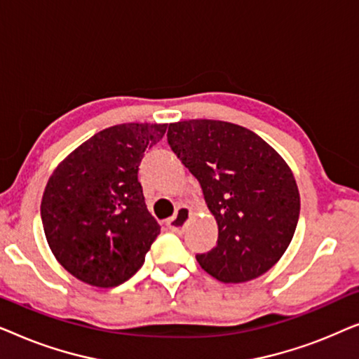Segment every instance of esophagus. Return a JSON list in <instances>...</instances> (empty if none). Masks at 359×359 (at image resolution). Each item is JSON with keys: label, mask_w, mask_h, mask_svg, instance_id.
Listing matches in <instances>:
<instances>
[{"label": "esophagus", "mask_w": 359, "mask_h": 359, "mask_svg": "<svg viewBox=\"0 0 359 359\" xmlns=\"http://www.w3.org/2000/svg\"><path fill=\"white\" fill-rule=\"evenodd\" d=\"M189 217H191V210L183 205V208H180L178 210H176V214L173 215V217L168 219L166 225H168V229L171 230V232H181V230L184 229L186 220H188Z\"/></svg>", "instance_id": "esophagus-1"}]
</instances>
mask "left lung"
<instances>
[{
    "instance_id": "1",
    "label": "left lung",
    "mask_w": 359,
    "mask_h": 359,
    "mask_svg": "<svg viewBox=\"0 0 359 359\" xmlns=\"http://www.w3.org/2000/svg\"><path fill=\"white\" fill-rule=\"evenodd\" d=\"M168 144L203 188L219 227L217 245L196 255L222 283H247L279 262L296 232L301 198L294 175L271 145L232 122L180 121Z\"/></svg>"
}]
</instances>
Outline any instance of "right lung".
Segmentation results:
<instances>
[{
  "label": "right lung",
  "instance_id": "obj_1",
  "mask_svg": "<svg viewBox=\"0 0 359 359\" xmlns=\"http://www.w3.org/2000/svg\"><path fill=\"white\" fill-rule=\"evenodd\" d=\"M168 124H119L97 132L60 161L41 215L57 262L80 281L116 287L142 268L160 233L147 210L139 165Z\"/></svg>",
  "mask_w": 359,
  "mask_h": 359
}]
</instances>
